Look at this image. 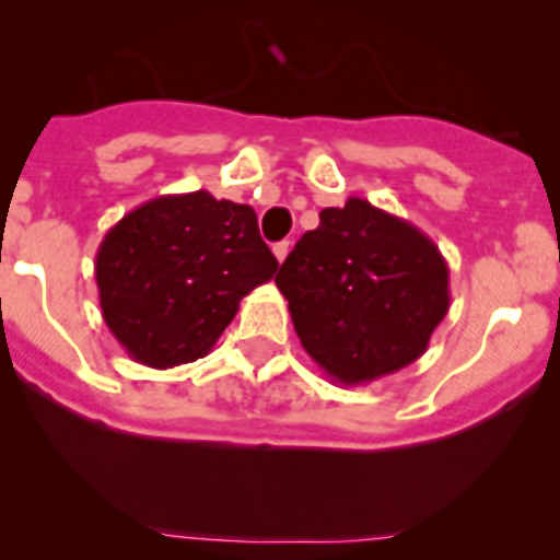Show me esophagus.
Listing matches in <instances>:
<instances>
[{
	"instance_id": "1",
	"label": "esophagus",
	"mask_w": 560,
	"mask_h": 560,
	"mask_svg": "<svg viewBox=\"0 0 560 560\" xmlns=\"http://www.w3.org/2000/svg\"><path fill=\"white\" fill-rule=\"evenodd\" d=\"M273 254H276V259H279V262H284L287 254H290V244H287V241H281V244L273 246Z\"/></svg>"
}]
</instances>
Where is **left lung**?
<instances>
[{
	"label": "left lung",
	"mask_w": 560,
	"mask_h": 560,
	"mask_svg": "<svg viewBox=\"0 0 560 560\" xmlns=\"http://www.w3.org/2000/svg\"><path fill=\"white\" fill-rule=\"evenodd\" d=\"M308 358L347 387L415 363L450 308L439 246L369 200L322 208L276 276Z\"/></svg>",
	"instance_id": "obj_1"
}]
</instances>
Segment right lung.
I'll list each match as a JSON object with an SVG mask.
<instances>
[{"label": "right lung", "instance_id": "obj_1", "mask_svg": "<svg viewBox=\"0 0 560 560\" xmlns=\"http://www.w3.org/2000/svg\"><path fill=\"white\" fill-rule=\"evenodd\" d=\"M276 270L254 208L206 189L129 211L107 230L94 262L105 325L149 369L206 358L241 298Z\"/></svg>", "mask_w": 560, "mask_h": 560}]
</instances>
